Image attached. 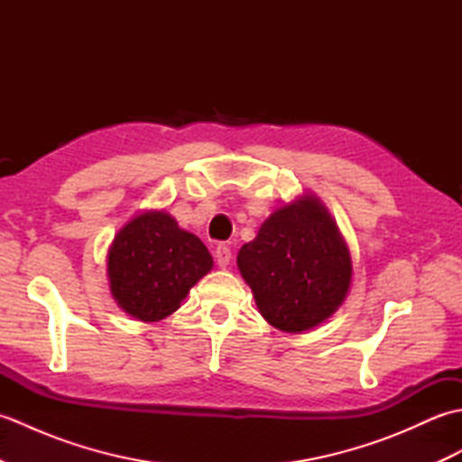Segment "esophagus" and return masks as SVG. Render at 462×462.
I'll use <instances>...</instances> for the list:
<instances>
[{
	"label": "esophagus",
	"instance_id": "esophagus-1",
	"mask_svg": "<svg viewBox=\"0 0 462 462\" xmlns=\"http://www.w3.org/2000/svg\"><path fill=\"white\" fill-rule=\"evenodd\" d=\"M232 262V250L228 244H220L218 248H216V263H218L220 268H228Z\"/></svg>",
	"mask_w": 462,
	"mask_h": 462
}]
</instances>
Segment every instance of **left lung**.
Here are the masks:
<instances>
[{
    "mask_svg": "<svg viewBox=\"0 0 462 462\" xmlns=\"http://www.w3.org/2000/svg\"><path fill=\"white\" fill-rule=\"evenodd\" d=\"M238 270L270 326L303 333L346 301L353 263L346 238L316 194L278 206L238 252Z\"/></svg>",
    "mask_w": 462,
    "mask_h": 462,
    "instance_id": "8db88e82",
    "label": "left lung"
}]
</instances>
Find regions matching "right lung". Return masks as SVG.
I'll return each instance as SVG.
<instances>
[{
    "mask_svg": "<svg viewBox=\"0 0 462 462\" xmlns=\"http://www.w3.org/2000/svg\"><path fill=\"white\" fill-rule=\"evenodd\" d=\"M214 266L208 248L169 212L134 214L106 252L111 296L131 318L152 323L180 308L190 288Z\"/></svg>",
    "mask_w": 462,
    "mask_h": 462,
    "instance_id": "add662e5",
    "label": "right lung"
}]
</instances>
